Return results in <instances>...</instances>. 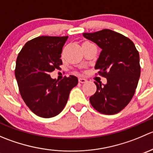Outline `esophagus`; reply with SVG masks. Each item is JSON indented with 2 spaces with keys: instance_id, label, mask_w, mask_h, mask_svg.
<instances>
[{
  "instance_id": "1",
  "label": "esophagus",
  "mask_w": 153,
  "mask_h": 153,
  "mask_svg": "<svg viewBox=\"0 0 153 153\" xmlns=\"http://www.w3.org/2000/svg\"><path fill=\"white\" fill-rule=\"evenodd\" d=\"M78 81H79V83H81V84H84V83H86L87 81H86V79H85V78H78Z\"/></svg>"
}]
</instances>
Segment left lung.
Segmentation results:
<instances>
[{"instance_id":"obj_1","label":"left lung","mask_w":153,"mask_h":153,"mask_svg":"<svg viewBox=\"0 0 153 153\" xmlns=\"http://www.w3.org/2000/svg\"><path fill=\"white\" fill-rule=\"evenodd\" d=\"M83 35L102 49L95 69L107 80L106 84L95 82L97 90L89 98L90 104L102 114L118 113L132 100L138 86L139 53L129 38L110 29Z\"/></svg>"}]
</instances>
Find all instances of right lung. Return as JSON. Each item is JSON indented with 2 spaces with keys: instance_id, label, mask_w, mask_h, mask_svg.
<instances>
[{
  "instance_id": "obj_1",
  "label": "right lung",
  "mask_w": 153,
  "mask_h": 153,
  "mask_svg": "<svg viewBox=\"0 0 153 153\" xmlns=\"http://www.w3.org/2000/svg\"><path fill=\"white\" fill-rule=\"evenodd\" d=\"M68 36H39L25 44L16 60L15 75L23 100L35 115L52 118L67 104L71 89L78 84L74 75L60 81L49 72L59 69Z\"/></svg>"
}]
</instances>
